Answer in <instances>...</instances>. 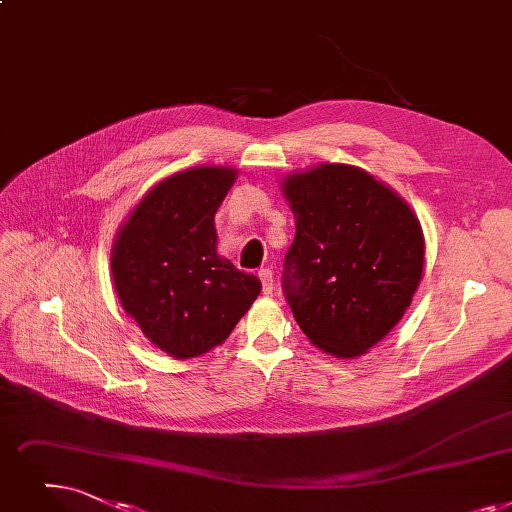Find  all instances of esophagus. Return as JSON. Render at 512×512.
<instances>
[{"label":"esophagus","instance_id":"1","mask_svg":"<svg viewBox=\"0 0 512 512\" xmlns=\"http://www.w3.org/2000/svg\"><path fill=\"white\" fill-rule=\"evenodd\" d=\"M259 280H261V286H263V293H265V295H272V291H274V276H272V270H270V268L259 270Z\"/></svg>","mask_w":512,"mask_h":512}]
</instances>
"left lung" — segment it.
<instances>
[{
  "label": "left lung",
  "mask_w": 512,
  "mask_h": 512,
  "mask_svg": "<svg viewBox=\"0 0 512 512\" xmlns=\"http://www.w3.org/2000/svg\"><path fill=\"white\" fill-rule=\"evenodd\" d=\"M282 188L297 221L282 274L293 316L326 353L362 355L412 303L425 265L418 217L351 165L291 173Z\"/></svg>",
  "instance_id": "obj_1"
}]
</instances>
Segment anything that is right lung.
<instances>
[{"label":"right lung","instance_id":"obj_1","mask_svg":"<svg viewBox=\"0 0 512 512\" xmlns=\"http://www.w3.org/2000/svg\"><path fill=\"white\" fill-rule=\"evenodd\" d=\"M232 167H194L159 182L121 226L110 268L123 309L175 360L228 339L261 291L257 276L217 255L215 213Z\"/></svg>","mask_w":512,"mask_h":512}]
</instances>
